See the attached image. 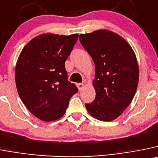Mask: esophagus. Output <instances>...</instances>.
<instances>
[{"label":"esophagus","instance_id":"34e87169","mask_svg":"<svg viewBox=\"0 0 158 158\" xmlns=\"http://www.w3.org/2000/svg\"><path fill=\"white\" fill-rule=\"evenodd\" d=\"M77 88L79 89V91H82L84 88H85V84L83 83H78L77 84Z\"/></svg>","mask_w":158,"mask_h":158}]
</instances>
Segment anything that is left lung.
<instances>
[{
    "label": "left lung",
    "instance_id": "left-lung-1",
    "mask_svg": "<svg viewBox=\"0 0 158 158\" xmlns=\"http://www.w3.org/2000/svg\"><path fill=\"white\" fill-rule=\"evenodd\" d=\"M80 41L95 63V98L86 103L94 118L111 121L128 107L136 92L139 66L126 40L112 31L95 30L81 34Z\"/></svg>",
    "mask_w": 158,
    "mask_h": 158
}]
</instances>
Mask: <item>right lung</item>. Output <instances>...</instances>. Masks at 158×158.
Listing matches in <instances>:
<instances>
[{
	"label": "right lung",
	"instance_id": "right-lung-1",
	"mask_svg": "<svg viewBox=\"0 0 158 158\" xmlns=\"http://www.w3.org/2000/svg\"><path fill=\"white\" fill-rule=\"evenodd\" d=\"M78 34H41L23 48L15 66V84L20 99L39 119L52 121L64 115L78 89L68 81L65 61Z\"/></svg>",
	"mask_w": 158,
	"mask_h": 158
}]
</instances>
